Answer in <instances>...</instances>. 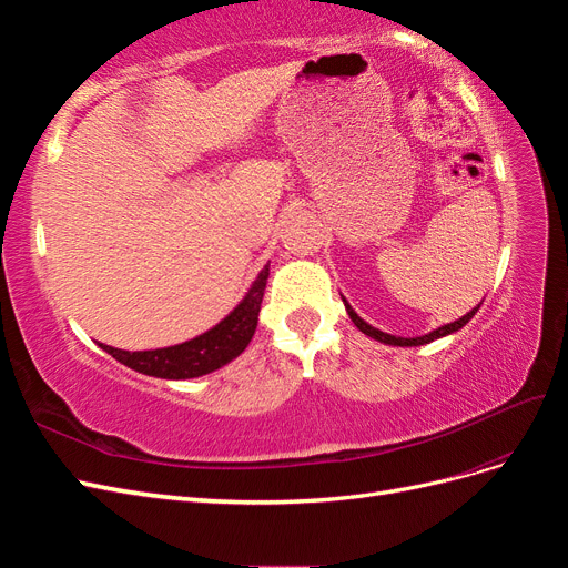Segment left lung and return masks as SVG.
<instances>
[{"label":"left lung","instance_id":"obj_1","mask_svg":"<svg viewBox=\"0 0 568 568\" xmlns=\"http://www.w3.org/2000/svg\"><path fill=\"white\" fill-rule=\"evenodd\" d=\"M343 303H346V298H343ZM346 311H348V315H351V320H353V324L357 326L359 332L363 334H367V336H372L374 341H382V343H388V346H424V343H432V341H436V338H443V336H448V334H455V332H459L464 324H467L474 315H476V311H478V305L476 307H471V311L464 315V317H459V320H455V322H450V324H443V326H438V329H434V332H428V334H424V336H415V338H403V336H393V334H386V332H379L376 329V326H372V324H367L363 317H359L353 307L346 303Z\"/></svg>","mask_w":568,"mask_h":568}]
</instances>
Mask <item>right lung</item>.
Instances as JSON below:
<instances>
[{
  "instance_id": "add662e5",
  "label": "right lung",
  "mask_w": 568,
  "mask_h": 568,
  "mask_svg": "<svg viewBox=\"0 0 568 568\" xmlns=\"http://www.w3.org/2000/svg\"><path fill=\"white\" fill-rule=\"evenodd\" d=\"M267 277L270 265L261 270L244 301L239 303L225 320L192 341H184L168 348L134 353L111 348L104 346V343H99V346L125 367L149 376H161V379H194V376L211 374L220 367H225L234 357L246 351L255 334L257 313H261Z\"/></svg>"
}]
</instances>
